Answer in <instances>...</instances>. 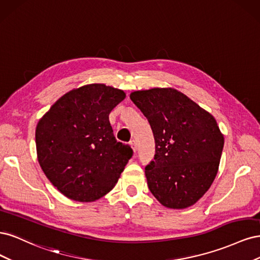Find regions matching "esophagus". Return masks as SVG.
<instances>
[{"label": "esophagus", "mask_w": 260, "mask_h": 260, "mask_svg": "<svg viewBox=\"0 0 260 260\" xmlns=\"http://www.w3.org/2000/svg\"><path fill=\"white\" fill-rule=\"evenodd\" d=\"M130 145L132 146V149H133V152H137V142H136V141L135 140H131L130 141Z\"/></svg>", "instance_id": "obj_1"}]
</instances>
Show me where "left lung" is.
I'll return each instance as SVG.
<instances>
[{
  "label": "left lung",
  "instance_id": "1",
  "mask_svg": "<svg viewBox=\"0 0 260 260\" xmlns=\"http://www.w3.org/2000/svg\"><path fill=\"white\" fill-rule=\"evenodd\" d=\"M130 99L147 118L155 139L145 167L149 191L168 208L190 207L217 176L224 139L212 115L172 88L135 91Z\"/></svg>",
  "mask_w": 260,
  "mask_h": 260
}]
</instances>
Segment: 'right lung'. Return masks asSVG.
Returning <instances> with one entry per match:
<instances>
[{"mask_svg":"<svg viewBox=\"0 0 260 260\" xmlns=\"http://www.w3.org/2000/svg\"><path fill=\"white\" fill-rule=\"evenodd\" d=\"M125 93L102 83L74 89L58 99L36 129L39 164L68 199L93 202L117 183L133 155L118 142L109 114Z\"/></svg>","mask_w":260,"mask_h":260,"instance_id":"right-lung-1","label":"right lung"}]
</instances>
